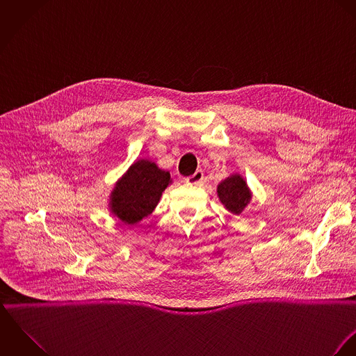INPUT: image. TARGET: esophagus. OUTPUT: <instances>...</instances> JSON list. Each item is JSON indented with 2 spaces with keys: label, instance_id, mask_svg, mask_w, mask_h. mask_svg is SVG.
Masks as SVG:
<instances>
[{
  "label": "esophagus",
  "instance_id": "obj_1",
  "mask_svg": "<svg viewBox=\"0 0 356 356\" xmlns=\"http://www.w3.org/2000/svg\"><path fill=\"white\" fill-rule=\"evenodd\" d=\"M204 178V172L202 170H197L193 175H191V177H188L186 179H185V182L186 184H191V185H197V184H200L202 181H203Z\"/></svg>",
  "mask_w": 356,
  "mask_h": 356
}]
</instances>
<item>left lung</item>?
I'll return each instance as SVG.
<instances>
[{
  "label": "left lung",
  "instance_id": "left-lung-1",
  "mask_svg": "<svg viewBox=\"0 0 356 356\" xmlns=\"http://www.w3.org/2000/svg\"><path fill=\"white\" fill-rule=\"evenodd\" d=\"M218 197L227 211L240 215L251 202L252 195L245 179L240 174H233L218 185Z\"/></svg>",
  "mask_w": 356,
  "mask_h": 356
}]
</instances>
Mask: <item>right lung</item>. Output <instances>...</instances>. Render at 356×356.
<instances>
[{
    "label": "right lung",
    "mask_w": 356,
    "mask_h": 356,
    "mask_svg": "<svg viewBox=\"0 0 356 356\" xmlns=\"http://www.w3.org/2000/svg\"><path fill=\"white\" fill-rule=\"evenodd\" d=\"M168 184L170 172L156 163L145 159L134 161L111 192V212L124 225H136L152 213Z\"/></svg>",
    "instance_id": "add662e5"
}]
</instances>
